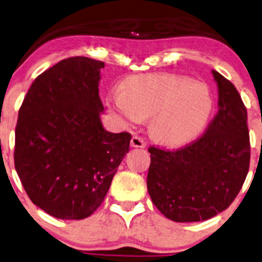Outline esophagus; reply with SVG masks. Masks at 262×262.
I'll use <instances>...</instances> for the list:
<instances>
[{
    "instance_id": "34e87169",
    "label": "esophagus",
    "mask_w": 262,
    "mask_h": 262,
    "mask_svg": "<svg viewBox=\"0 0 262 262\" xmlns=\"http://www.w3.org/2000/svg\"><path fill=\"white\" fill-rule=\"evenodd\" d=\"M130 146L138 147V148H144L145 146H146V142L142 140L140 137H133L130 141Z\"/></svg>"
}]
</instances>
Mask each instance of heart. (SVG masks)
I'll list each match as a JSON object with an SVG mask.
<instances>
[{
    "label": "heart",
    "instance_id": "b5f03b06",
    "mask_svg": "<svg viewBox=\"0 0 262 262\" xmlns=\"http://www.w3.org/2000/svg\"><path fill=\"white\" fill-rule=\"evenodd\" d=\"M108 104L128 125L152 117V137L161 144L174 146L204 127L214 102L203 83L175 75L150 74L128 78L122 91L108 95Z\"/></svg>",
    "mask_w": 262,
    "mask_h": 262
}]
</instances>
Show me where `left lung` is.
<instances>
[{"instance_id":"obj_1","label":"left lung","mask_w":262,"mask_h":262,"mask_svg":"<svg viewBox=\"0 0 262 262\" xmlns=\"http://www.w3.org/2000/svg\"><path fill=\"white\" fill-rule=\"evenodd\" d=\"M211 74L219 112L207 132L178 151L148 148L147 191L157 209L177 223L208 220L227 209L249 169L247 108L228 79Z\"/></svg>"}]
</instances>
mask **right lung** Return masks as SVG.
I'll list each match as a JSON object with an SVG mask.
<instances>
[{"label": "right lung", "mask_w": 262, "mask_h": 262, "mask_svg": "<svg viewBox=\"0 0 262 262\" xmlns=\"http://www.w3.org/2000/svg\"><path fill=\"white\" fill-rule=\"evenodd\" d=\"M104 66L85 57L59 61L32 82L19 110L15 170L32 203L58 219L94 213L129 151L132 135L101 123Z\"/></svg>", "instance_id": "right-lung-1"}]
</instances>
